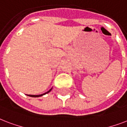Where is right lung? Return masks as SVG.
<instances>
[{"mask_svg": "<svg viewBox=\"0 0 127 127\" xmlns=\"http://www.w3.org/2000/svg\"><path fill=\"white\" fill-rule=\"evenodd\" d=\"M52 90L51 89H50L48 91V92H47L44 93V94H40V95H28V96L30 97H41L42 96V95H43L46 94H47V93H49V92H51V90Z\"/></svg>", "mask_w": 127, "mask_h": 127, "instance_id": "right-lung-1", "label": "right lung"}]
</instances>
